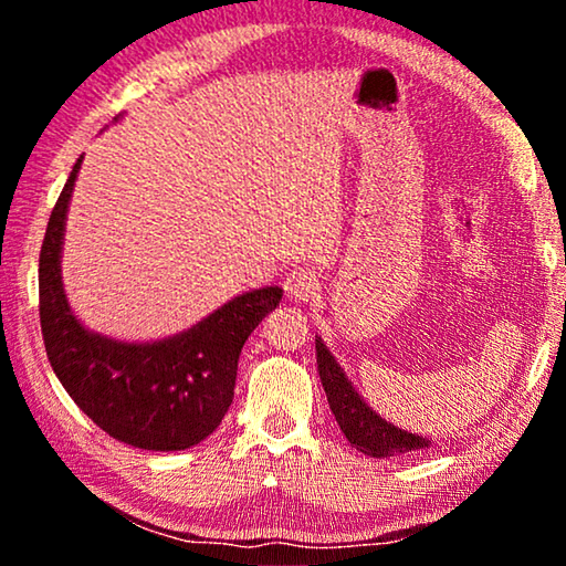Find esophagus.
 <instances>
[{
    "instance_id": "esophagus-1",
    "label": "esophagus",
    "mask_w": 566,
    "mask_h": 566,
    "mask_svg": "<svg viewBox=\"0 0 566 566\" xmlns=\"http://www.w3.org/2000/svg\"><path fill=\"white\" fill-rule=\"evenodd\" d=\"M284 292L292 302H312L314 296L319 294V280L314 272L306 270H294L286 274L284 280Z\"/></svg>"
}]
</instances>
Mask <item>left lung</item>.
<instances>
[{
  "label": "left lung",
  "mask_w": 566,
  "mask_h": 566,
  "mask_svg": "<svg viewBox=\"0 0 566 566\" xmlns=\"http://www.w3.org/2000/svg\"><path fill=\"white\" fill-rule=\"evenodd\" d=\"M317 344V369L319 379L327 395L329 409L334 419H337L344 437L349 439L352 447H357L361 454L367 457H399L409 452H419L427 449L429 439L405 432L395 424H389L387 419H381L367 401L359 397V391L352 387V381L344 375V369L332 357L327 344L322 337L314 339Z\"/></svg>",
  "instance_id": "1"
}]
</instances>
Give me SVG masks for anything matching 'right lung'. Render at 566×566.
Returning <instances> with one entry per match:
<instances>
[{
    "label": "right lung",
    "mask_w": 566,
    "mask_h": 566,
    "mask_svg": "<svg viewBox=\"0 0 566 566\" xmlns=\"http://www.w3.org/2000/svg\"><path fill=\"white\" fill-rule=\"evenodd\" d=\"M82 157L52 209L40 252V322L56 379L94 424L124 444L179 452L202 442L234 397L244 342L282 302L280 286L234 296L195 327L119 342L84 327L62 284V244Z\"/></svg>",
    "instance_id": "right-lung-1"
}]
</instances>
